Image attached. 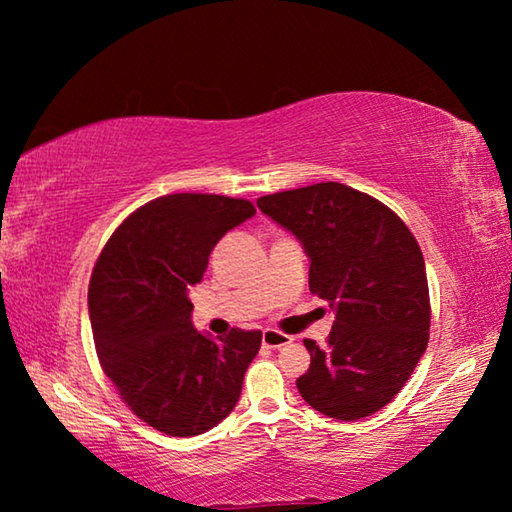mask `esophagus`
I'll list each match as a JSON object with an SVG mask.
<instances>
[{"label": "esophagus", "mask_w": 512, "mask_h": 512, "mask_svg": "<svg viewBox=\"0 0 512 512\" xmlns=\"http://www.w3.org/2000/svg\"><path fill=\"white\" fill-rule=\"evenodd\" d=\"M293 339L289 334H282V332H277V329H264V334H262V343L266 345V348H271V350H277V348H282V345H287V343H291Z\"/></svg>", "instance_id": "1"}]
</instances>
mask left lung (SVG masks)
<instances>
[{
  "label": "left lung",
  "instance_id": "8db88e82",
  "mask_svg": "<svg viewBox=\"0 0 512 512\" xmlns=\"http://www.w3.org/2000/svg\"><path fill=\"white\" fill-rule=\"evenodd\" d=\"M302 241L309 291L329 302L327 348L305 339L309 370L296 386L336 420L377 413L402 391L429 343L431 305L418 241L391 207L341 183L257 198Z\"/></svg>",
  "mask_w": 512,
  "mask_h": 512
}]
</instances>
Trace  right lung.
<instances>
[{
  "label": "right lung",
  "mask_w": 512,
  "mask_h": 512,
  "mask_svg": "<svg viewBox=\"0 0 512 512\" xmlns=\"http://www.w3.org/2000/svg\"><path fill=\"white\" fill-rule=\"evenodd\" d=\"M255 214L246 198L169 194L112 232L88 289L103 372L137 418L167 436H198L235 409L262 332H196L187 293L225 232Z\"/></svg>",
  "instance_id": "add662e5"
}]
</instances>
